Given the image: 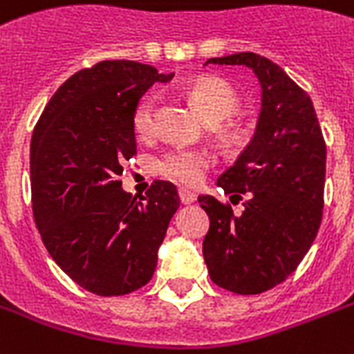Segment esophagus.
<instances>
[{"mask_svg":"<svg viewBox=\"0 0 354 354\" xmlns=\"http://www.w3.org/2000/svg\"><path fill=\"white\" fill-rule=\"evenodd\" d=\"M178 194H180V202H182V204H193L194 200H196V194L187 191V189H180Z\"/></svg>","mask_w":354,"mask_h":354,"instance_id":"obj_1","label":"esophagus"}]
</instances>
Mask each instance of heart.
Masks as SVG:
<instances>
[{
	"instance_id": "1",
	"label": "heart",
	"mask_w": 354,
	"mask_h": 354,
	"mask_svg": "<svg viewBox=\"0 0 354 354\" xmlns=\"http://www.w3.org/2000/svg\"><path fill=\"white\" fill-rule=\"evenodd\" d=\"M187 97L196 112L209 127H218L224 138H239V127L222 124L239 108V97L227 84L215 79H198L187 88ZM156 97L143 95L132 110V130L138 138H149L154 127ZM211 167V158L204 150L171 149L158 160V174L180 185H198L205 171Z\"/></svg>"
}]
</instances>
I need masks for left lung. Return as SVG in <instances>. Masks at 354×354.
<instances>
[{"label":"left lung","mask_w":354,"mask_h":354,"mask_svg":"<svg viewBox=\"0 0 354 354\" xmlns=\"http://www.w3.org/2000/svg\"><path fill=\"white\" fill-rule=\"evenodd\" d=\"M205 64L246 66L263 88L252 141L216 180L229 202L200 194L209 215L204 261L221 288L250 296L274 288L299 266L324 215L325 139L313 101L283 69L255 53L209 58Z\"/></svg>","instance_id":"left-lung-1"}]
</instances>
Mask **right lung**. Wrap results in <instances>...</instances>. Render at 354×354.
<instances>
[{
    "label": "right lung",
    "mask_w": 354,
    "mask_h": 354,
    "mask_svg": "<svg viewBox=\"0 0 354 354\" xmlns=\"http://www.w3.org/2000/svg\"><path fill=\"white\" fill-rule=\"evenodd\" d=\"M158 73L149 64L102 60L64 82L30 139L32 215L55 263L97 296H122L152 279L158 248L180 207L176 187L156 180L143 198L122 191L138 154L132 110Z\"/></svg>",
    "instance_id": "obj_1"
}]
</instances>
